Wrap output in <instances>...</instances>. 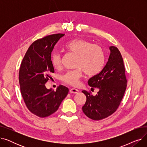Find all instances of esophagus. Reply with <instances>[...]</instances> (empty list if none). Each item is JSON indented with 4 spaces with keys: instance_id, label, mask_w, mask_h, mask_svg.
Masks as SVG:
<instances>
[{
    "instance_id": "obj_1",
    "label": "esophagus",
    "mask_w": 147,
    "mask_h": 147,
    "mask_svg": "<svg viewBox=\"0 0 147 147\" xmlns=\"http://www.w3.org/2000/svg\"><path fill=\"white\" fill-rule=\"evenodd\" d=\"M78 92H79V90L77 89H75V88H71L69 89V92L72 94H76V93H78Z\"/></svg>"
}]
</instances>
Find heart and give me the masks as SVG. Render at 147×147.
<instances>
[{"mask_svg":"<svg viewBox=\"0 0 147 147\" xmlns=\"http://www.w3.org/2000/svg\"><path fill=\"white\" fill-rule=\"evenodd\" d=\"M65 48L77 55L76 66L78 68L68 70L61 77L64 83L73 86L78 85L83 71L88 76H95L101 71L105 63V52L99 45L84 38H75L68 42ZM51 62L55 68L61 65L62 56L59 52H53Z\"/></svg>","mask_w":147,"mask_h":147,"instance_id":"obj_1","label":"heart"}]
</instances>
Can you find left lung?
<instances>
[{"instance_id":"obj_1","label":"left lung","mask_w":147,"mask_h":147,"mask_svg":"<svg viewBox=\"0 0 147 147\" xmlns=\"http://www.w3.org/2000/svg\"><path fill=\"white\" fill-rule=\"evenodd\" d=\"M109 60L102 71L88 80V84L97 88L95 96L91 92L83 90L86 101L82 107L83 112L94 120L110 116L117 110L126 89L127 80L125 67L118 48L111 46Z\"/></svg>"}]
</instances>
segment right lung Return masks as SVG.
<instances>
[{
    "mask_svg": "<svg viewBox=\"0 0 147 147\" xmlns=\"http://www.w3.org/2000/svg\"><path fill=\"white\" fill-rule=\"evenodd\" d=\"M64 34H54L37 39L30 46L20 68L19 83L22 96L28 110L43 118L56 112L68 93L60 85L55 91L45 86L54 73L51 53Z\"/></svg>",
    "mask_w": 147,
    "mask_h": 147,
    "instance_id": "add662e5",
    "label": "right lung"
}]
</instances>
